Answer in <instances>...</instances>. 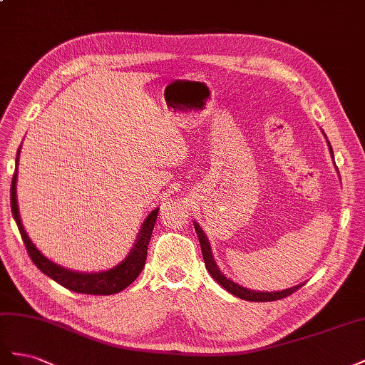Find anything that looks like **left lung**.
I'll list each match as a JSON object with an SVG mask.
<instances>
[{
  "label": "left lung",
  "instance_id": "8db88e82",
  "mask_svg": "<svg viewBox=\"0 0 365 365\" xmlns=\"http://www.w3.org/2000/svg\"><path fill=\"white\" fill-rule=\"evenodd\" d=\"M330 147V143H329ZM330 151H331V147H330ZM333 154V153H331ZM194 227H195V232L197 235H199V242H200V247H202V255H203V259H205V266L207 269V272H210L212 275L214 279H217L218 284H222L227 292H231L232 295L242 298V299H246V301H257V303H264V301H277V299H283L289 295H292L294 292H297V290L303 286H295L292 289H286V290H281V292H254V290H249V289H245L242 286L235 284L234 281L227 279L222 272L220 269L217 267L214 258H212V252H211V246H210V242H207L206 235L203 234L202 227L194 223Z\"/></svg>",
  "mask_w": 365,
  "mask_h": 365
}]
</instances>
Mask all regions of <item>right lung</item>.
Wrapping results in <instances>:
<instances>
[{"mask_svg":"<svg viewBox=\"0 0 365 365\" xmlns=\"http://www.w3.org/2000/svg\"><path fill=\"white\" fill-rule=\"evenodd\" d=\"M19 154V150H18ZM18 165V158H16ZM10 207H12V214L15 222L18 225L21 238L26 245V249L29 252V257L32 258L34 264L41 270V272L55 279L56 283L64 286L68 290L78 294H88V295H113L118 294L125 287H128L134 279L139 277L142 269L147 262V251H148V243L151 240V234L154 229L155 218H158L159 210H154L147 220L143 222V226L140 229V234L136 245L131 254L123 259L120 264L113 267L107 272H99V274H81L75 272V270H68L61 267L55 263H51L43 254H41L35 245L30 242L29 235L26 234L23 223H21V218L18 214V205H16V170L12 177V185H10Z\"/></svg>","mask_w":365,"mask_h":365,"instance_id":"1","label":"right lung"}]
</instances>
